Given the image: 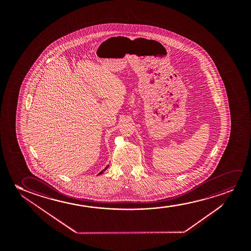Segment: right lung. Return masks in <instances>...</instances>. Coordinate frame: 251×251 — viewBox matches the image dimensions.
Returning <instances> with one entry per match:
<instances>
[{
  "mask_svg": "<svg viewBox=\"0 0 251 251\" xmlns=\"http://www.w3.org/2000/svg\"><path fill=\"white\" fill-rule=\"evenodd\" d=\"M108 167H109V165H107L106 167H105V168L103 169V171H102V172H100V174H99V175H100V174H102V173H103V172H104V171H105V170H106L107 168H108Z\"/></svg>",
  "mask_w": 251,
  "mask_h": 251,
  "instance_id": "obj_1",
  "label": "right lung"
}]
</instances>
